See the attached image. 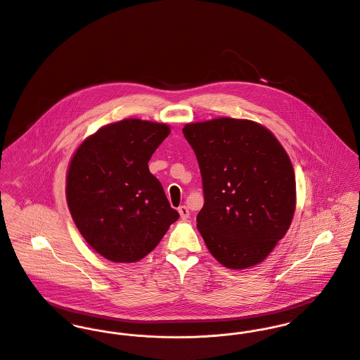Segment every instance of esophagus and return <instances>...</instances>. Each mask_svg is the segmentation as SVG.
<instances>
[{
    "instance_id": "1",
    "label": "esophagus",
    "mask_w": 360,
    "mask_h": 360,
    "mask_svg": "<svg viewBox=\"0 0 360 360\" xmlns=\"http://www.w3.org/2000/svg\"><path fill=\"white\" fill-rule=\"evenodd\" d=\"M179 213H180V216H181L183 220H186V219L190 217V210H188V207L186 205H181L179 207Z\"/></svg>"
}]
</instances>
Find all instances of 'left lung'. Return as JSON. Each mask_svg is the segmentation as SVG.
I'll return each instance as SVG.
<instances>
[{
	"label": "left lung",
	"mask_w": 360,
	"mask_h": 360,
	"mask_svg": "<svg viewBox=\"0 0 360 360\" xmlns=\"http://www.w3.org/2000/svg\"><path fill=\"white\" fill-rule=\"evenodd\" d=\"M205 204L197 227L212 257L241 270L263 262L291 226L297 186L291 159L274 134L248 119L187 123Z\"/></svg>",
	"instance_id": "8db88e82"
}]
</instances>
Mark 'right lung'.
<instances>
[{
    "instance_id": "1",
    "label": "right lung",
    "mask_w": 360,
    "mask_h": 360,
    "mask_svg": "<svg viewBox=\"0 0 360 360\" xmlns=\"http://www.w3.org/2000/svg\"><path fill=\"white\" fill-rule=\"evenodd\" d=\"M165 123L123 119L105 124L75 151L66 201L87 244L115 263H133L159 244L179 212L148 169L169 136Z\"/></svg>"
}]
</instances>
